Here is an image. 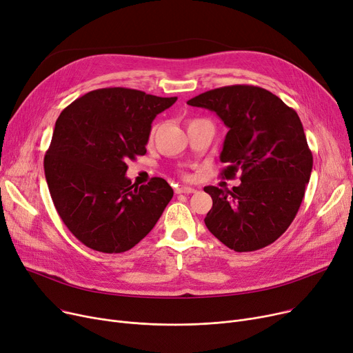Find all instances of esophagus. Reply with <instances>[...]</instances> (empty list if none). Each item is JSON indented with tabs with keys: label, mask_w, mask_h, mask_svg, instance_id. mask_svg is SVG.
Masks as SVG:
<instances>
[{
	"label": "esophagus",
	"mask_w": 353,
	"mask_h": 353,
	"mask_svg": "<svg viewBox=\"0 0 353 353\" xmlns=\"http://www.w3.org/2000/svg\"><path fill=\"white\" fill-rule=\"evenodd\" d=\"M177 194H190V193H196V189L193 188H188V186H180L176 189Z\"/></svg>",
	"instance_id": "1"
}]
</instances>
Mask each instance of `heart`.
Listing matches in <instances>:
<instances>
[{
    "instance_id": "heart-1",
    "label": "heart",
    "mask_w": 353,
    "mask_h": 353,
    "mask_svg": "<svg viewBox=\"0 0 353 353\" xmlns=\"http://www.w3.org/2000/svg\"><path fill=\"white\" fill-rule=\"evenodd\" d=\"M153 134H154V128H153V130H152V136H153Z\"/></svg>"
}]
</instances>
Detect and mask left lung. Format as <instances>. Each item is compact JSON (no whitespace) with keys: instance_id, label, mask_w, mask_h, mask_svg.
I'll return each instance as SVG.
<instances>
[{"instance_id":"obj_1","label":"left lung","mask_w":353,"mask_h":353,"mask_svg":"<svg viewBox=\"0 0 353 353\" xmlns=\"http://www.w3.org/2000/svg\"><path fill=\"white\" fill-rule=\"evenodd\" d=\"M228 127L220 161L221 179L237 188H205L213 206L205 223L234 252L272 245L290 226L305 196L313 156L298 113L270 91L246 84L226 85L193 97Z\"/></svg>"}]
</instances>
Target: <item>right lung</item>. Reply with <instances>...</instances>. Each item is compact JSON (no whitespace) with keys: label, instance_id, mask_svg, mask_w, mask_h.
<instances>
[{"label":"right lung","instance_id":"obj_1","mask_svg":"<svg viewBox=\"0 0 353 353\" xmlns=\"http://www.w3.org/2000/svg\"><path fill=\"white\" fill-rule=\"evenodd\" d=\"M176 100L108 87L61 111L44 157L46 180L64 225L87 248L130 250L169 205L170 184L161 177L132 184L125 161L145 154L152 121Z\"/></svg>","mask_w":353,"mask_h":353}]
</instances>
